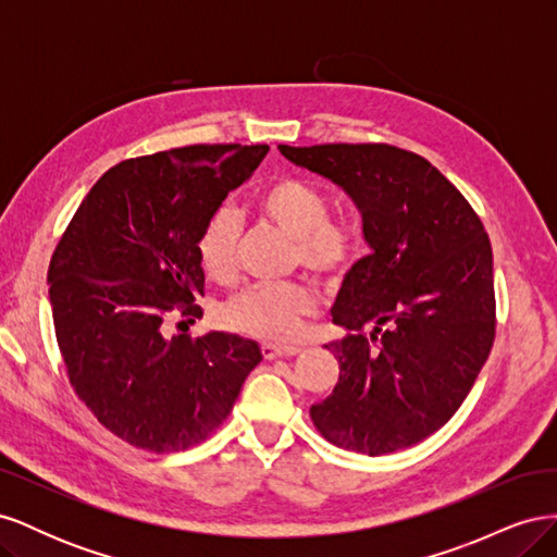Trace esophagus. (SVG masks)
<instances>
[{
	"instance_id": "1",
	"label": "esophagus",
	"mask_w": 557,
	"mask_h": 557,
	"mask_svg": "<svg viewBox=\"0 0 557 557\" xmlns=\"http://www.w3.org/2000/svg\"><path fill=\"white\" fill-rule=\"evenodd\" d=\"M301 348L299 346H274V344H262V358L264 360H276V358H293Z\"/></svg>"
}]
</instances>
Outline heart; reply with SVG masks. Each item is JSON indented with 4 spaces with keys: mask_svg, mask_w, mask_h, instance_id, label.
Instances as JSON below:
<instances>
[{
    "mask_svg": "<svg viewBox=\"0 0 557 557\" xmlns=\"http://www.w3.org/2000/svg\"><path fill=\"white\" fill-rule=\"evenodd\" d=\"M262 221L276 225L295 239L293 262L301 264L315 281L344 278L362 250L360 232L346 221L330 218V199L318 185L295 176H281L256 195ZM237 218L218 211L197 237L199 267L215 283H232L239 274ZM315 311V295L307 283L288 281L250 285L223 307V323L256 339L285 344L297 336L301 320Z\"/></svg>",
    "mask_w": 557,
    "mask_h": 557,
    "instance_id": "b5f03b06",
    "label": "heart"
}]
</instances>
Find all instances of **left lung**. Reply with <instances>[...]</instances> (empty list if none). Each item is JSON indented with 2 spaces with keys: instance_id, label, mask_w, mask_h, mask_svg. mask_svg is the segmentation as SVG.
Here are the masks:
<instances>
[{
  "instance_id": "1",
  "label": "left lung",
  "mask_w": 557,
  "mask_h": 557,
  "mask_svg": "<svg viewBox=\"0 0 557 557\" xmlns=\"http://www.w3.org/2000/svg\"><path fill=\"white\" fill-rule=\"evenodd\" d=\"M356 201L372 256L334 301L346 336L325 348L339 381L311 407L334 446L385 455L444 428L495 342L493 248L479 213L411 150L391 144L278 146Z\"/></svg>"
}]
</instances>
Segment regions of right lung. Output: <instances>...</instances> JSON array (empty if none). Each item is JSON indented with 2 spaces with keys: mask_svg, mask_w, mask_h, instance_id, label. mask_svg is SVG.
<instances>
[{
  "mask_svg": "<svg viewBox=\"0 0 557 557\" xmlns=\"http://www.w3.org/2000/svg\"><path fill=\"white\" fill-rule=\"evenodd\" d=\"M267 150L195 144L117 162L50 258L66 376L99 423L134 448L176 453L207 442L262 360L260 346L237 334L166 336L164 323L201 315L197 237Z\"/></svg>",
  "mask_w": 557,
  "mask_h": 557,
  "instance_id": "1",
  "label": "right lung"
}]
</instances>
